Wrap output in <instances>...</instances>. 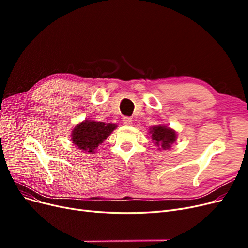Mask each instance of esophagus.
Returning a JSON list of instances; mask_svg holds the SVG:
<instances>
[{"instance_id": "esophagus-1", "label": "esophagus", "mask_w": 248, "mask_h": 248, "mask_svg": "<svg viewBox=\"0 0 248 248\" xmlns=\"http://www.w3.org/2000/svg\"><path fill=\"white\" fill-rule=\"evenodd\" d=\"M123 123L126 125V126H130L132 124V119L129 118V117H124L123 118Z\"/></svg>"}]
</instances>
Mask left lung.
<instances>
[{"mask_svg": "<svg viewBox=\"0 0 248 248\" xmlns=\"http://www.w3.org/2000/svg\"><path fill=\"white\" fill-rule=\"evenodd\" d=\"M149 130V134L151 136L154 145L159 147L158 150H169L177 140L178 134L176 130L167 125L160 124L152 126Z\"/></svg>", "mask_w": 248, "mask_h": 248, "instance_id": "left-lung-1", "label": "left lung"}]
</instances>
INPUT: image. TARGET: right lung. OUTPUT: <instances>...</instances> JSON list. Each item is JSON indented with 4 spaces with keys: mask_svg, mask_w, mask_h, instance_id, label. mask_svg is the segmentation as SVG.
Segmentation results:
<instances>
[{
    "mask_svg": "<svg viewBox=\"0 0 248 248\" xmlns=\"http://www.w3.org/2000/svg\"><path fill=\"white\" fill-rule=\"evenodd\" d=\"M118 127L114 123L95 121L86 119L78 123L71 131V141L81 152L94 154L97 148L106 140Z\"/></svg>",
    "mask_w": 248,
    "mask_h": 248,
    "instance_id": "right-lung-1",
    "label": "right lung"
}]
</instances>
